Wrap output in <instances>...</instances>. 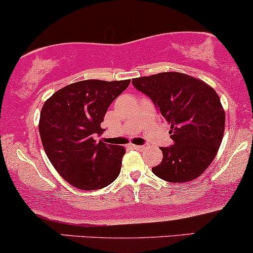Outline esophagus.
Here are the masks:
<instances>
[{"label": "esophagus", "instance_id": "1", "mask_svg": "<svg viewBox=\"0 0 253 253\" xmlns=\"http://www.w3.org/2000/svg\"><path fill=\"white\" fill-rule=\"evenodd\" d=\"M132 148H135V149H137V150H143L144 148H146V146H134V144H132Z\"/></svg>", "mask_w": 253, "mask_h": 253}]
</instances>
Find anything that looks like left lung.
<instances>
[{
    "instance_id": "left-lung-1",
    "label": "left lung",
    "mask_w": 253,
    "mask_h": 253,
    "mask_svg": "<svg viewBox=\"0 0 253 253\" xmlns=\"http://www.w3.org/2000/svg\"><path fill=\"white\" fill-rule=\"evenodd\" d=\"M171 126L173 146L161 147L163 161L152 171L161 179L185 183L200 177L214 160L225 132L220 98L206 82L181 73L132 79Z\"/></svg>"
}]
</instances>
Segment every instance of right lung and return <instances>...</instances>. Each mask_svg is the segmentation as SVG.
<instances>
[{
    "mask_svg": "<svg viewBox=\"0 0 253 253\" xmlns=\"http://www.w3.org/2000/svg\"><path fill=\"white\" fill-rule=\"evenodd\" d=\"M130 80H84L68 84L42 105L39 134L61 177L81 190L110 185L119 175L126 149L94 140L107 109Z\"/></svg>",
    "mask_w": 253,
    "mask_h": 253,
    "instance_id": "right-lung-1",
    "label": "right lung"
}]
</instances>
